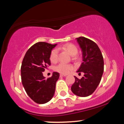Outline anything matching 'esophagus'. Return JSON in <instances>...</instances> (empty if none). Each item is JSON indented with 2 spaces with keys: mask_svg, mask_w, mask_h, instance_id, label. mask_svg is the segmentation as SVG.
I'll use <instances>...</instances> for the list:
<instances>
[{
  "mask_svg": "<svg viewBox=\"0 0 124 124\" xmlns=\"http://www.w3.org/2000/svg\"><path fill=\"white\" fill-rule=\"evenodd\" d=\"M67 76V74H60V77H64V76Z\"/></svg>",
  "mask_w": 124,
  "mask_h": 124,
  "instance_id": "1",
  "label": "esophagus"
}]
</instances>
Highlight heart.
<instances>
[{"label":"heart","mask_w":124,"mask_h":124,"mask_svg":"<svg viewBox=\"0 0 124 124\" xmlns=\"http://www.w3.org/2000/svg\"><path fill=\"white\" fill-rule=\"evenodd\" d=\"M62 48L67 52L71 55H74L78 53V48L75 45L71 43H67L62 46ZM58 59V51L57 49H53L50 53V60L52 62H55ZM73 66L65 63H60L54 67L55 71L63 74H68L73 70Z\"/></svg>","instance_id":"obj_1"}]
</instances>
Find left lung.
Masks as SVG:
<instances>
[{"mask_svg": "<svg viewBox=\"0 0 124 124\" xmlns=\"http://www.w3.org/2000/svg\"><path fill=\"white\" fill-rule=\"evenodd\" d=\"M76 39L83 56V62L77 72L83 73L84 75L80 79L74 76L75 82L71 90L78 96L86 97L92 94L99 85L104 70V62L102 53L95 42L83 37Z\"/></svg>", "mask_w": 124, "mask_h": 124, "instance_id": "8db88e82", "label": "left lung"}]
</instances>
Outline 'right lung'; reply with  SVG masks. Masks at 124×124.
Instances as JSON below:
<instances>
[{
	"mask_svg": "<svg viewBox=\"0 0 124 124\" xmlns=\"http://www.w3.org/2000/svg\"><path fill=\"white\" fill-rule=\"evenodd\" d=\"M57 44L39 42L31 46L23 57L21 66V80L32 100L44 104L53 98L60 74L54 72L51 78H45L43 72L51 65L50 55Z\"/></svg>",
	"mask_w": 124,
	"mask_h": 124,
	"instance_id": "obj_1",
	"label": "right lung"
}]
</instances>
